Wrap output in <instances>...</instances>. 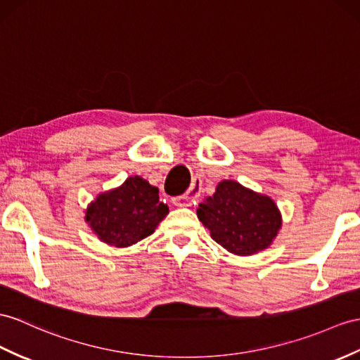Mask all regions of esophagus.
Listing matches in <instances>:
<instances>
[{
    "label": "esophagus",
    "instance_id": "1",
    "mask_svg": "<svg viewBox=\"0 0 360 360\" xmlns=\"http://www.w3.org/2000/svg\"><path fill=\"white\" fill-rule=\"evenodd\" d=\"M200 183H192V186L185 192L183 195L174 197L172 203L179 207H185V206H191L192 203H195L197 198L200 197Z\"/></svg>",
    "mask_w": 360,
    "mask_h": 360
}]
</instances>
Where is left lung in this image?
Wrapping results in <instances>:
<instances>
[{"label": "left lung", "mask_w": 360, "mask_h": 360, "mask_svg": "<svg viewBox=\"0 0 360 360\" xmlns=\"http://www.w3.org/2000/svg\"><path fill=\"white\" fill-rule=\"evenodd\" d=\"M210 238L235 255H252L269 248L281 227V214L266 195L224 180L197 209Z\"/></svg>", "instance_id": "1"}]
</instances>
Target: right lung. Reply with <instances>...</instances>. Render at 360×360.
<instances>
[{
    "instance_id": "obj_1",
    "label": "right lung",
    "mask_w": 360,
    "mask_h": 360,
    "mask_svg": "<svg viewBox=\"0 0 360 360\" xmlns=\"http://www.w3.org/2000/svg\"><path fill=\"white\" fill-rule=\"evenodd\" d=\"M168 212L159 189L143 179L129 177L120 188L96 198L85 220L102 241L127 248L150 236Z\"/></svg>"
}]
</instances>
